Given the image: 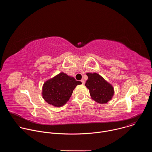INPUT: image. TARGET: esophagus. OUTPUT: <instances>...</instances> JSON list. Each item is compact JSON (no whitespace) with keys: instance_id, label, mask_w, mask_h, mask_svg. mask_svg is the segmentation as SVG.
<instances>
[{"instance_id":"esophagus-1","label":"esophagus","mask_w":152,"mask_h":152,"mask_svg":"<svg viewBox=\"0 0 152 152\" xmlns=\"http://www.w3.org/2000/svg\"><path fill=\"white\" fill-rule=\"evenodd\" d=\"M81 82H82V85H84L85 84V81L83 80H81Z\"/></svg>"}]
</instances>
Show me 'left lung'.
Instances as JSON below:
<instances>
[{
	"label": "left lung",
	"mask_w": 152,
	"mask_h": 152,
	"mask_svg": "<svg viewBox=\"0 0 152 152\" xmlns=\"http://www.w3.org/2000/svg\"><path fill=\"white\" fill-rule=\"evenodd\" d=\"M88 79L85 86L90 90L91 98L99 103L109 102L114 95L113 86L97 73H86Z\"/></svg>",
	"instance_id": "8db88e82"
}]
</instances>
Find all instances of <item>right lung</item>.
<instances>
[{"instance_id":"right-lung-1","label":"right lung","mask_w":152,"mask_h":152,"mask_svg":"<svg viewBox=\"0 0 152 152\" xmlns=\"http://www.w3.org/2000/svg\"><path fill=\"white\" fill-rule=\"evenodd\" d=\"M81 82L64 73L46 81L42 87V97L50 104L60 107L70 98L73 90Z\"/></svg>"}]
</instances>
